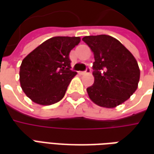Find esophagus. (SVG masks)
Listing matches in <instances>:
<instances>
[{
    "label": "esophagus",
    "mask_w": 154,
    "mask_h": 154,
    "mask_svg": "<svg viewBox=\"0 0 154 154\" xmlns=\"http://www.w3.org/2000/svg\"><path fill=\"white\" fill-rule=\"evenodd\" d=\"M91 72V68L89 67H87V69L86 71H84V72H79L78 73L80 74V75H84V74H87V73H90Z\"/></svg>",
    "instance_id": "34e87169"
}]
</instances>
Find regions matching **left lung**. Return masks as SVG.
Here are the masks:
<instances>
[{"mask_svg": "<svg viewBox=\"0 0 154 154\" xmlns=\"http://www.w3.org/2000/svg\"><path fill=\"white\" fill-rule=\"evenodd\" d=\"M82 40L93 52L92 86L87 87L90 99L98 106L114 108L124 103L138 87L140 71L133 54L110 35L85 36Z\"/></svg>", "mask_w": 154, "mask_h": 154, "instance_id": "1", "label": "left lung"}]
</instances>
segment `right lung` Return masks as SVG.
<instances>
[{"label":"right lung","mask_w":154,"mask_h":154,"mask_svg":"<svg viewBox=\"0 0 154 154\" xmlns=\"http://www.w3.org/2000/svg\"><path fill=\"white\" fill-rule=\"evenodd\" d=\"M80 37L57 36L44 41L23 59L20 82L34 102L49 106L63 99L72 77L69 54Z\"/></svg>","instance_id":"add662e5"}]
</instances>
